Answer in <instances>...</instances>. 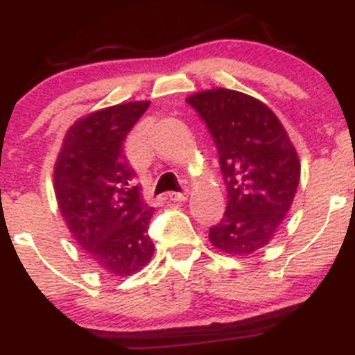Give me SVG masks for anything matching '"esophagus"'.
<instances>
[{
    "label": "esophagus",
    "mask_w": 355,
    "mask_h": 355,
    "mask_svg": "<svg viewBox=\"0 0 355 355\" xmlns=\"http://www.w3.org/2000/svg\"><path fill=\"white\" fill-rule=\"evenodd\" d=\"M168 197L173 202H184V200H187V190H184V192H170Z\"/></svg>",
    "instance_id": "esophagus-1"
}]
</instances>
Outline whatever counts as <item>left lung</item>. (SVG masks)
<instances>
[{
  "label": "left lung",
  "instance_id": "8db88e82",
  "mask_svg": "<svg viewBox=\"0 0 355 355\" xmlns=\"http://www.w3.org/2000/svg\"><path fill=\"white\" fill-rule=\"evenodd\" d=\"M218 148L227 206L209 240L231 255H250L274 238L300 184V158L266 103L234 89L189 96Z\"/></svg>",
  "mask_w": 355,
  "mask_h": 355
}]
</instances>
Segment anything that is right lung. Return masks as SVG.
Segmentation results:
<instances>
[{
    "label": "right lung",
    "mask_w": 355,
    "mask_h": 355,
    "mask_svg": "<svg viewBox=\"0 0 355 355\" xmlns=\"http://www.w3.org/2000/svg\"><path fill=\"white\" fill-rule=\"evenodd\" d=\"M149 102L96 110L71 125L54 166L58 206L76 243L102 272L132 275L151 260L153 209L132 180L125 136Z\"/></svg>",
    "instance_id": "right-lung-1"
}]
</instances>
